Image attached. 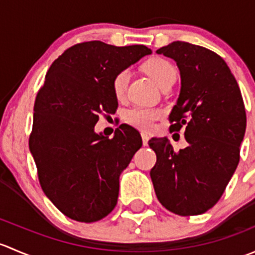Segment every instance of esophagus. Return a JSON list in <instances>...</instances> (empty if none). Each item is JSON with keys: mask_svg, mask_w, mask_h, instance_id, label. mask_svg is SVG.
Returning <instances> with one entry per match:
<instances>
[{"mask_svg": "<svg viewBox=\"0 0 255 255\" xmlns=\"http://www.w3.org/2000/svg\"><path fill=\"white\" fill-rule=\"evenodd\" d=\"M140 134H142L143 144H144V145H146V144H148V140H149V134L146 132H142Z\"/></svg>", "mask_w": 255, "mask_h": 255, "instance_id": "obj_1", "label": "esophagus"}]
</instances>
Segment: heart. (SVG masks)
<instances>
[{"mask_svg": "<svg viewBox=\"0 0 255 255\" xmlns=\"http://www.w3.org/2000/svg\"><path fill=\"white\" fill-rule=\"evenodd\" d=\"M144 70L146 71L149 76L159 85V87L163 86L170 80L176 79V70L173 64L163 58H153L149 59L144 64ZM130 73L128 69L121 70L116 74L112 81V89L115 92V96L117 99H123L127 90L128 81H129ZM161 116V111L156 109H148V107H133L126 112L125 118L128 123L135 126V127L149 129L153 127L154 122Z\"/></svg>", "mask_w": 255, "mask_h": 255, "instance_id": "b5f03b06", "label": "heart"}]
</instances>
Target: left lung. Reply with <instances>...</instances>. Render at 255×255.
Segmentation results:
<instances>
[{"mask_svg":"<svg viewBox=\"0 0 255 255\" xmlns=\"http://www.w3.org/2000/svg\"><path fill=\"white\" fill-rule=\"evenodd\" d=\"M176 61L181 90L170 132L185 126L187 146L174 150L166 137L151 138L156 163L150 177L159 202L180 216L205 213L217 204L239 163L246 110L235 76L213 51L173 42L156 50Z\"/></svg>","mask_w":255,"mask_h":255,"instance_id":"1","label":"left lung"}]
</instances>
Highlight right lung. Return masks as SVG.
I'll list each match as a JSON object with an SVG mask.
<instances>
[{
	"mask_svg": "<svg viewBox=\"0 0 255 255\" xmlns=\"http://www.w3.org/2000/svg\"><path fill=\"white\" fill-rule=\"evenodd\" d=\"M150 53L92 40L66 49L49 68L35 97L29 149L43 191L71 220L96 222L117 204L120 175L142 137L127 125L111 139L94 128L100 113L117 109L116 74Z\"/></svg>",
	"mask_w": 255,
	"mask_h": 255,
	"instance_id": "1",
	"label": "right lung"
}]
</instances>
